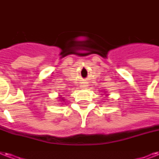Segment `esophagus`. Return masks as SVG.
<instances>
[{
    "label": "esophagus",
    "mask_w": 159,
    "mask_h": 159,
    "mask_svg": "<svg viewBox=\"0 0 159 159\" xmlns=\"http://www.w3.org/2000/svg\"><path fill=\"white\" fill-rule=\"evenodd\" d=\"M82 88H87V85H86V84L82 85Z\"/></svg>",
    "instance_id": "obj_1"
}]
</instances>
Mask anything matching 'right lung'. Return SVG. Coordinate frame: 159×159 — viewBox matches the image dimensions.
Segmentation results:
<instances>
[{"mask_svg":"<svg viewBox=\"0 0 159 159\" xmlns=\"http://www.w3.org/2000/svg\"><path fill=\"white\" fill-rule=\"evenodd\" d=\"M59 98H61V97H59ZM61 99L62 100H60V101H64V99H63V98H61Z\"/></svg>","mask_w":159,"mask_h":159,"instance_id":"1","label":"right lung"}]
</instances>
